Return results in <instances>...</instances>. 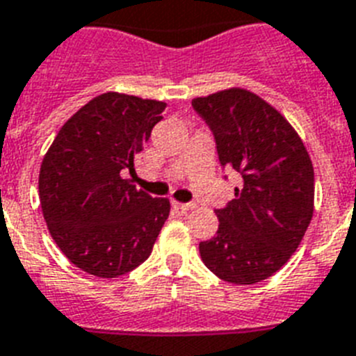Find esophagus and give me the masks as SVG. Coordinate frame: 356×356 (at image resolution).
<instances>
[{"label": "esophagus", "mask_w": 356, "mask_h": 356, "mask_svg": "<svg viewBox=\"0 0 356 356\" xmlns=\"http://www.w3.org/2000/svg\"><path fill=\"white\" fill-rule=\"evenodd\" d=\"M172 207L177 208V210H181V212H190V210H193V208H195V204L193 203H177V201H172Z\"/></svg>", "instance_id": "1"}]
</instances>
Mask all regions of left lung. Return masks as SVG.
Instances as JSON below:
<instances>
[{
	"mask_svg": "<svg viewBox=\"0 0 356 356\" xmlns=\"http://www.w3.org/2000/svg\"><path fill=\"white\" fill-rule=\"evenodd\" d=\"M192 106L212 129L221 166L241 175L236 199L216 210V236L199 243L201 259L225 282H263L289 261L313 219L311 157L287 118L247 89Z\"/></svg>",
	"mask_w": 356,
	"mask_h": 356,
	"instance_id": "obj_1",
	"label": "left lung"
}]
</instances>
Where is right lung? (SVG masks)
<instances>
[{
  "instance_id": "obj_1",
  "label": "right lung",
  "mask_w": 356,
  "mask_h": 356,
  "mask_svg": "<svg viewBox=\"0 0 356 356\" xmlns=\"http://www.w3.org/2000/svg\"><path fill=\"white\" fill-rule=\"evenodd\" d=\"M166 104L104 93L58 131L40 168L38 190L49 232L67 259L98 278H117L148 259L164 221L166 197L122 177L148 143Z\"/></svg>"
}]
</instances>
